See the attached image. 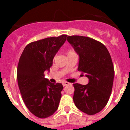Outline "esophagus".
Returning <instances> with one entry per match:
<instances>
[{"mask_svg": "<svg viewBox=\"0 0 130 130\" xmlns=\"http://www.w3.org/2000/svg\"><path fill=\"white\" fill-rule=\"evenodd\" d=\"M62 85H63V86H68V85H71V84L70 83H68V82H63Z\"/></svg>", "mask_w": 130, "mask_h": 130, "instance_id": "34e87169", "label": "esophagus"}]
</instances>
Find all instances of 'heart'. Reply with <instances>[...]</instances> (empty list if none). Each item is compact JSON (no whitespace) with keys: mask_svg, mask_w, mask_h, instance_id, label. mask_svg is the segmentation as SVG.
<instances>
[{"mask_svg":"<svg viewBox=\"0 0 130 130\" xmlns=\"http://www.w3.org/2000/svg\"><path fill=\"white\" fill-rule=\"evenodd\" d=\"M73 53H74V51H68V54H73Z\"/></svg>","mask_w":130,"mask_h":130,"instance_id":"1","label":"heart"}]
</instances>
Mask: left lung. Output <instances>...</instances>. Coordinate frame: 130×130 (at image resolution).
Listing matches in <instances>:
<instances>
[{
	"label": "left lung",
	"instance_id": "1",
	"mask_svg": "<svg viewBox=\"0 0 130 130\" xmlns=\"http://www.w3.org/2000/svg\"><path fill=\"white\" fill-rule=\"evenodd\" d=\"M67 40L79 54L78 70L89 79L86 85L74 84V102L85 113L96 114L106 106L111 93L114 79L111 57L106 46L93 38L72 35Z\"/></svg>",
	"mask_w": 130,
	"mask_h": 130
}]
</instances>
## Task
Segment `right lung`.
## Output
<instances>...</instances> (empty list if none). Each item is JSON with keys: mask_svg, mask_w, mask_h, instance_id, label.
Instances as JSON below:
<instances>
[{"mask_svg": "<svg viewBox=\"0 0 130 130\" xmlns=\"http://www.w3.org/2000/svg\"><path fill=\"white\" fill-rule=\"evenodd\" d=\"M67 36L61 35L30 43L19 60L17 77L23 100L30 111L40 118L49 117L58 108L63 86L44 78V72L49 70Z\"/></svg>", "mask_w": 130, "mask_h": 130, "instance_id": "right-lung-1", "label": "right lung"}]
</instances>
